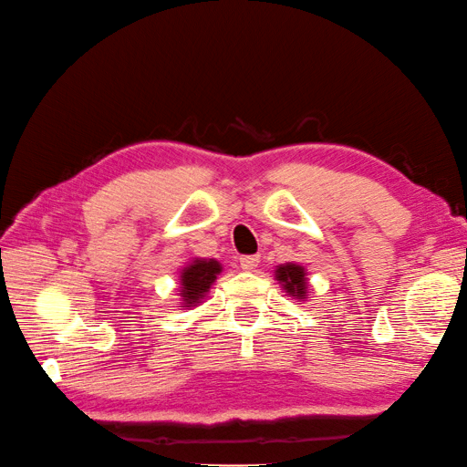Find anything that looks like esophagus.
Segmentation results:
<instances>
[{
	"mask_svg": "<svg viewBox=\"0 0 467 467\" xmlns=\"http://www.w3.org/2000/svg\"><path fill=\"white\" fill-rule=\"evenodd\" d=\"M258 263H261V258H258V254H244L240 256V266L244 271H254Z\"/></svg>",
	"mask_w": 467,
	"mask_h": 467,
	"instance_id": "obj_1",
	"label": "esophagus"
}]
</instances>
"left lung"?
<instances>
[{
	"instance_id": "left-lung-1",
	"label": "left lung",
	"mask_w": 467,
	"mask_h": 467,
	"mask_svg": "<svg viewBox=\"0 0 467 467\" xmlns=\"http://www.w3.org/2000/svg\"><path fill=\"white\" fill-rule=\"evenodd\" d=\"M277 279L284 284L289 296L304 297L306 294V279H304V269L297 265H285L277 269Z\"/></svg>"
}]
</instances>
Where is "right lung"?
<instances>
[{
    "label": "right lung",
    "instance_id": "add662e5",
    "mask_svg": "<svg viewBox=\"0 0 467 467\" xmlns=\"http://www.w3.org/2000/svg\"><path fill=\"white\" fill-rule=\"evenodd\" d=\"M221 273L217 261H196L182 273V289L186 304H196L201 297L209 292L213 281Z\"/></svg>",
    "mask_w": 467,
    "mask_h": 467
}]
</instances>
